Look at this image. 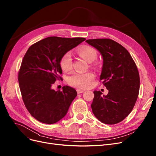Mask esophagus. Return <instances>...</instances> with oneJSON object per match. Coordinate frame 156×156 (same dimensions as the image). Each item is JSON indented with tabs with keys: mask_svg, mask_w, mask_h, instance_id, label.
<instances>
[{
	"mask_svg": "<svg viewBox=\"0 0 156 156\" xmlns=\"http://www.w3.org/2000/svg\"><path fill=\"white\" fill-rule=\"evenodd\" d=\"M76 91H77V93H78V94H81V93L84 92V90H81V89H77Z\"/></svg>",
	"mask_w": 156,
	"mask_h": 156,
	"instance_id": "1",
	"label": "esophagus"
}]
</instances>
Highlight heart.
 Returning a JSON list of instances; mask_svg holds the SVG:
<instances>
[{
    "mask_svg": "<svg viewBox=\"0 0 156 156\" xmlns=\"http://www.w3.org/2000/svg\"><path fill=\"white\" fill-rule=\"evenodd\" d=\"M79 55L88 62H92L97 57V52L94 48L90 46H83L78 49ZM60 66L64 71H68L72 69L73 60L70 52L64 54L60 60ZM94 74L88 72L85 73H74L68 77V83L74 87L79 89H87L90 87L94 79Z\"/></svg>",
    "mask_w": 156,
    "mask_h": 156,
    "instance_id": "b5f03b06",
    "label": "heart"
}]
</instances>
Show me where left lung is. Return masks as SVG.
Returning <instances> with one entry per match:
<instances>
[{
  "instance_id": "obj_1",
  "label": "left lung",
  "mask_w": 156,
  "mask_h": 156,
  "mask_svg": "<svg viewBox=\"0 0 156 156\" xmlns=\"http://www.w3.org/2000/svg\"><path fill=\"white\" fill-rule=\"evenodd\" d=\"M103 57L100 80L108 90L106 96L94 91L91 108L99 121L115 124L129 114L136 103L140 90V76L136 64L124 46L110 39H88Z\"/></svg>"
}]
</instances>
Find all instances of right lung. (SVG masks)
<instances>
[{
    "instance_id": "obj_1",
    "label": "right lung",
    "mask_w": 156,
    "mask_h": 156,
    "mask_svg": "<svg viewBox=\"0 0 156 156\" xmlns=\"http://www.w3.org/2000/svg\"><path fill=\"white\" fill-rule=\"evenodd\" d=\"M85 39L48 37L27 51L18 73L19 86L27 109L41 122L52 124L61 120L76 97V90L69 86L57 91L51 86L62 79L60 58Z\"/></svg>"
}]
</instances>
